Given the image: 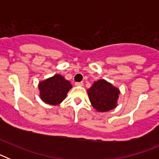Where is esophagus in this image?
<instances>
[{"instance_id": "1", "label": "esophagus", "mask_w": 159, "mask_h": 159, "mask_svg": "<svg viewBox=\"0 0 159 159\" xmlns=\"http://www.w3.org/2000/svg\"><path fill=\"white\" fill-rule=\"evenodd\" d=\"M75 86H83V83L82 82H75Z\"/></svg>"}]
</instances>
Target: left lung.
<instances>
[{
	"label": "left lung",
	"instance_id": "obj_1",
	"mask_svg": "<svg viewBox=\"0 0 159 159\" xmlns=\"http://www.w3.org/2000/svg\"><path fill=\"white\" fill-rule=\"evenodd\" d=\"M88 93L93 107L98 111L104 112L116 107L119 90L104 80H100L94 83Z\"/></svg>",
	"mask_w": 159,
	"mask_h": 159
}]
</instances>
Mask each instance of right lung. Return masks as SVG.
I'll return each mask as SVG.
<instances>
[{
  "label": "right lung",
  "mask_w": 159,
  "mask_h": 159,
  "mask_svg": "<svg viewBox=\"0 0 159 159\" xmlns=\"http://www.w3.org/2000/svg\"><path fill=\"white\" fill-rule=\"evenodd\" d=\"M71 88L69 81L60 75H54L39 84L40 98L51 105H58L62 102Z\"/></svg>",
  "instance_id": "right-lung-1"
}]
</instances>
